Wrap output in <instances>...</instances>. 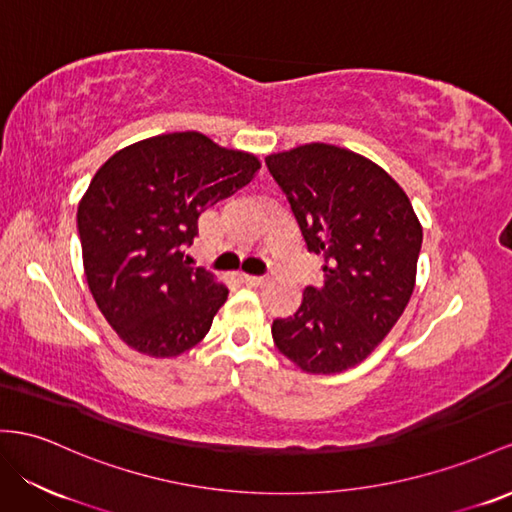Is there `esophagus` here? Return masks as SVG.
<instances>
[{
	"instance_id": "obj_1",
	"label": "esophagus",
	"mask_w": 512,
	"mask_h": 512,
	"mask_svg": "<svg viewBox=\"0 0 512 512\" xmlns=\"http://www.w3.org/2000/svg\"><path fill=\"white\" fill-rule=\"evenodd\" d=\"M242 281H244L246 285L257 287V285H264L268 279H266V277H257V274H242Z\"/></svg>"
}]
</instances>
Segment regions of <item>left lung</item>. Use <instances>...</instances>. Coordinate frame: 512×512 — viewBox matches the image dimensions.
<instances>
[{
	"instance_id": "obj_1",
	"label": "left lung",
	"mask_w": 512,
	"mask_h": 512,
	"mask_svg": "<svg viewBox=\"0 0 512 512\" xmlns=\"http://www.w3.org/2000/svg\"><path fill=\"white\" fill-rule=\"evenodd\" d=\"M266 164L309 253L324 259V285L305 287L294 316L272 322L274 344L309 374L355 368L409 305L422 225L398 183L355 151L311 142Z\"/></svg>"
}]
</instances>
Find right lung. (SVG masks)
Returning a JSON list of instances; mask_svg holds the SVG:
<instances>
[{"instance_id":"add662e5","label":"right lung","mask_w":512,"mask_h":512,"mask_svg":"<svg viewBox=\"0 0 512 512\" xmlns=\"http://www.w3.org/2000/svg\"><path fill=\"white\" fill-rule=\"evenodd\" d=\"M259 166L253 153L175 131L129 144L97 170L77 207L84 274L129 348L177 357L207 335L229 290L190 266L186 246L205 207L246 186Z\"/></svg>"}]
</instances>
